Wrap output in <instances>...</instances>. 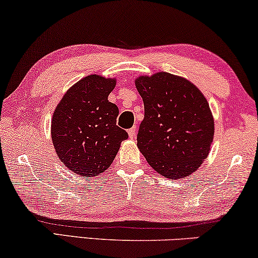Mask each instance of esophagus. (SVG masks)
Listing matches in <instances>:
<instances>
[{"instance_id": "1", "label": "esophagus", "mask_w": 258, "mask_h": 258, "mask_svg": "<svg viewBox=\"0 0 258 258\" xmlns=\"http://www.w3.org/2000/svg\"><path fill=\"white\" fill-rule=\"evenodd\" d=\"M128 134H129V137L130 139H135V136H136V126H133V128H130L129 130H128Z\"/></svg>"}]
</instances>
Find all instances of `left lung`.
<instances>
[{
  "label": "left lung",
  "instance_id": "8db88e82",
  "mask_svg": "<svg viewBox=\"0 0 258 258\" xmlns=\"http://www.w3.org/2000/svg\"><path fill=\"white\" fill-rule=\"evenodd\" d=\"M144 103L137 147L151 167L168 178L192 174L206 160L214 118L202 93L188 80L157 73L135 81Z\"/></svg>",
  "mask_w": 258,
  "mask_h": 258
}]
</instances>
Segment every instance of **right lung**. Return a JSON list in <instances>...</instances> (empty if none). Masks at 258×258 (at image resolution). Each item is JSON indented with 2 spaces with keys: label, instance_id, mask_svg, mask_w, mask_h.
<instances>
[{
  "label": "right lung",
  "instance_id": "1",
  "mask_svg": "<svg viewBox=\"0 0 258 258\" xmlns=\"http://www.w3.org/2000/svg\"><path fill=\"white\" fill-rule=\"evenodd\" d=\"M115 80L89 75L67 91L55 109L51 137L57 156L81 176H96L112 163L128 133L116 124L117 105L108 101Z\"/></svg>",
  "mask_w": 258,
  "mask_h": 258
}]
</instances>
